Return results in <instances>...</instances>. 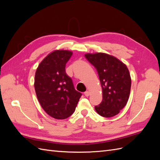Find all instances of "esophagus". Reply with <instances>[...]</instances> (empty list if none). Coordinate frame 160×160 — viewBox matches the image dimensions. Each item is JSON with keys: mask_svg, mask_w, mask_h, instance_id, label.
Segmentation results:
<instances>
[{"mask_svg": "<svg viewBox=\"0 0 160 160\" xmlns=\"http://www.w3.org/2000/svg\"><path fill=\"white\" fill-rule=\"evenodd\" d=\"M84 96H89V91H85V92H84Z\"/></svg>", "mask_w": 160, "mask_h": 160, "instance_id": "esophagus-1", "label": "esophagus"}]
</instances>
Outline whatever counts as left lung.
Masks as SVG:
<instances>
[{
  "mask_svg": "<svg viewBox=\"0 0 160 160\" xmlns=\"http://www.w3.org/2000/svg\"><path fill=\"white\" fill-rule=\"evenodd\" d=\"M85 58L96 69L102 89V100L95 109L102 117L115 116L126 106L130 95L131 79L128 68L107 53H87Z\"/></svg>",
  "mask_w": 160,
  "mask_h": 160,
  "instance_id": "obj_1",
  "label": "left lung"
}]
</instances>
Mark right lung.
Segmentation results:
<instances>
[{
	"mask_svg": "<svg viewBox=\"0 0 160 160\" xmlns=\"http://www.w3.org/2000/svg\"><path fill=\"white\" fill-rule=\"evenodd\" d=\"M73 53L56 50L43 59L37 68L34 87L36 96L46 113L57 120L73 114L82 93L74 89L65 67Z\"/></svg>",
	"mask_w": 160,
	"mask_h": 160,
	"instance_id": "obj_1",
	"label": "right lung"
}]
</instances>
